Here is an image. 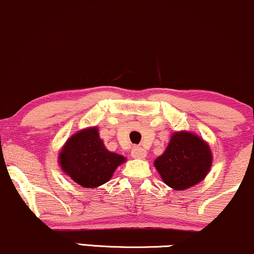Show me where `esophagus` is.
Instances as JSON below:
<instances>
[{"label": "esophagus", "instance_id": "obj_1", "mask_svg": "<svg viewBox=\"0 0 254 254\" xmlns=\"http://www.w3.org/2000/svg\"><path fill=\"white\" fill-rule=\"evenodd\" d=\"M131 156L134 157V159H143L144 156H146V150L143 149V148L141 147H134L133 149H131Z\"/></svg>", "mask_w": 254, "mask_h": 254}]
</instances>
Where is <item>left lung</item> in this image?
Here are the masks:
<instances>
[{
    "label": "left lung",
    "instance_id": "obj_1",
    "mask_svg": "<svg viewBox=\"0 0 254 254\" xmlns=\"http://www.w3.org/2000/svg\"><path fill=\"white\" fill-rule=\"evenodd\" d=\"M212 164L209 144L189 131H176L162 155L154 162L168 187L183 191L205 179Z\"/></svg>",
    "mask_w": 254,
    "mask_h": 254
}]
</instances>
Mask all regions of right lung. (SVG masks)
Wrapping results in <instances>:
<instances>
[{
	"label": "right lung",
	"instance_id": "1",
	"mask_svg": "<svg viewBox=\"0 0 254 254\" xmlns=\"http://www.w3.org/2000/svg\"><path fill=\"white\" fill-rule=\"evenodd\" d=\"M126 159L106 149L97 127L85 128L72 135L59 153V166L66 175L85 189L105 184Z\"/></svg>",
	"mask_w": 254,
	"mask_h": 254
}]
</instances>
